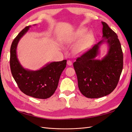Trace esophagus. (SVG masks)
Returning <instances> with one entry per match:
<instances>
[{
	"mask_svg": "<svg viewBox=\"0 0 132 132\" xmlns=\"http://www.w3.org/2000/svg\"><path fill=\"white\" fill-rule=\"evenodd\" d=\"M67 64L69 65V66H70V65H72V62H71V61H67Z\"/></svg>",
	"mask_w": 132,
	"mask_h": 132,
	"instance_id": "obj_1",
	"label": "esophagus"
}]
</instances>
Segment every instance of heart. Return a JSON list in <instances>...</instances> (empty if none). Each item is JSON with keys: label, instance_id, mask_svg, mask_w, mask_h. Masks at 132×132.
Here are the masks:
<instances>
[{"label": "heart", "instance_id": "1", "mask_svg": "<svg viewBox=\"0 0 132 132\" xmlns=\"http://www.w3.org/2000/svg\"><path fill=\"white\" fill-rule=\"evenodd\" d=\"M88 30L86 28H81L78 29L73 35V41H79L83 39L75 47L73 52L75 54H80L85 52L94 39V34L93 32H89L87 34Z\"/></svg>", "mask_w": 132, "mask_h": 132}]
</instances>
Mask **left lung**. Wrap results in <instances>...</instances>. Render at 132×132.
<instances>
[{
	"label": "left lung",
	"instance_id": "obj_1",
	"mask_svg": "<svg viewBox=\"0 0 132 132\" xmlns=\"http://www.w3.org/2000/svg\"><path fill=\"white\" fill-rule=\"evenodd\" d=\"M101 23L103 39L73 63L79 90L90 98L111 94L116 87L123 69V52L117 35L106 22ZM104 43L108 46L107 54L101 60L96 59Z\"/></svg>",
	"mask_w": 132,
	"mask_h": 132
}]
</instances>
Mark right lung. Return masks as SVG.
Segmentation results:
<instances>
[{
  "mask_svg": "<svg viewBox=\"0 0 132 132\" xmlns=\"http://www.w3.org/2000/svg\"><path fill=\"white\" fill-rule=\"evenodd\" d=\"M31 27H25L12 42L10 59L11 71L23 93L35 98L46 99L50 97L56 90L60 77L66 67L67 60L48 63L37 70L24 68L18 58L17 46L20 39Z\"/></svg>",
  "mask_w": 132,
  "mask_h": 132,
  "instance_id": "add662e5",
  "label": "right lung"
}]
</instances>
